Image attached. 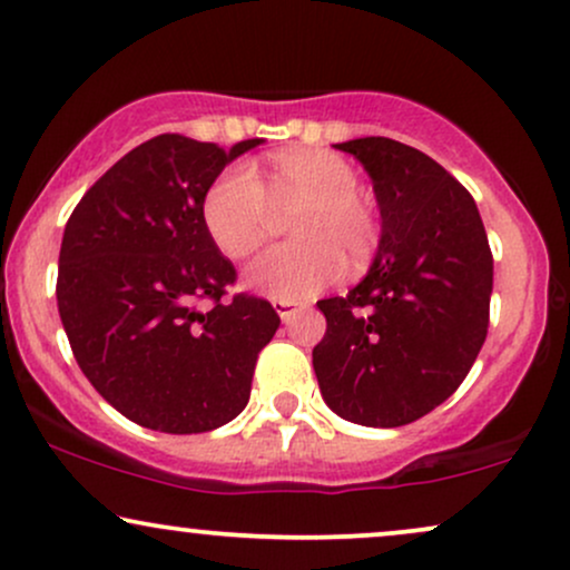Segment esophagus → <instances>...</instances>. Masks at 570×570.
Segmentation results:
<instances>
[{"label":"esophagus","instance_id":"esophagus-1","mask_svg":"<svg viewBox=\"0 0 570 570\" xmlns=\"http://www.w3.org/2000/svg\"><path fill=\"white\" fill-rule=\"evenodd\" d=\"M276 311H278V315H281V321H284V324H292L294 318H297L299 313H303V305H297V303H292V299H276Z\"/></svg>","mask_w":570,"mask_h":570}]
</instances>
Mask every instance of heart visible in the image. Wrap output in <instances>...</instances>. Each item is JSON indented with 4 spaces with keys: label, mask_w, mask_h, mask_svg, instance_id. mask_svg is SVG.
<instances>
[{
    "label": "heart",
    "mask_w": 570,
    "mask_h": 570,
    "mask_svg": "<svg viewBox=\"0 0 570 570\" xmlns=\"http://www.w3.org/2000/svg\"><path fill=\"white\" fill-rule=\"evenodd\" d=\"M267 188L246 164L215 177L202 198V223L225 257L242 259L267 238L273 207L303 209L292 219L294 244L273 246L246 271V284L273 299H307L353 265L374 257L382 238L376 212L358 196L361 177L332 150H281L271 156Z\"/></svg>",
    "instance_id": "1"
}]
</instances>
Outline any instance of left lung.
<instances>
[{
  "label": "left lung",
  "instance_id": "1",
  "mask_svg": "<svg viewBox=\"0 0 570 570\" xmlns=\"http://www.w3.org/2000/svg\"><path fill=\"white\" fill-rule=\"evenodd\" d=\"M374 183L380 249L345 297L321 299L326 334L313 368L328 409L366 428H401L462 385L489 332L493 257L462 183L390 137L337 142Z\"/></svg>",
  "mask_w": 570,
  "mask_h": 570
}]
</instances>
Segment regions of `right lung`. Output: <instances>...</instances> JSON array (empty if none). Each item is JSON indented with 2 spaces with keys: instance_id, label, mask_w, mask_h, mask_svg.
Segmentation results:
<instances>
[{
  "instance_id": "right-lung-1",
  "label": "right lung",
  "mask_w": 570,
  "mask_h": 570,
  "mask_svg": "<svg viewBox=\"0 0 570 570\" xmlns=\"http://www.w3.org/2000/svg\"><path fill=\"white\" fill-rule=\"evenodd\" d=\"M230 150L159 135L81 196L58 259V313L73 358L116 411L159 433H209L242 414L257 355L281 324L273 305L233 294L236 267L202 223V198ZM207 298L202 312L197 303Z\"/></svg>"
}]
</instances>
